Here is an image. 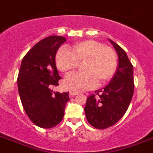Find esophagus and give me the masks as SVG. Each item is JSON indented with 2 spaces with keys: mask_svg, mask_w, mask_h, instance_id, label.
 <instances>
[{
  "mask_svg": "<svg viewBox=\"0 0 153 153\" xmlns=\"http://www.w3.org/2000/svg\"><path fill=\"white\" fill-rule=\"evenodd\" d=\"M78 92L72 91V90H70V91H69V95H70V96H76V95H78Z\"/></svg>",
  "mask_w": 153,
  "mask_h": 153,
  "instance_id": "34e87169",
  "label": "esophagus"
}]
</instances>
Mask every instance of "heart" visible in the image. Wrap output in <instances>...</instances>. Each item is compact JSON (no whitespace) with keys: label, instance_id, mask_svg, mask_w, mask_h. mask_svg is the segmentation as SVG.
<instances>
[{"label":"heart","instance_id":"1","mask_svg":"<svg viewBox=\"0 0 153 153\" xmlns=\"http://www.w3.org/2000/svg\"><path fill=\"white\" fill-rule=\"evenodd\" d=\"M72 52L66 48L57 51L55 63L63 72L75 69L83 61V72L67 75L63 81L66 88L79 92L93 89L98 82L109 81L117 69V60L115 51L96 40L87 39L76 42L72 47Z\"/></svg>","mask_w":153,"mask_h":153}]
</instances>
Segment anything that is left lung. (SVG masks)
<instances>
[{
    "label": "left lung",
    "instance_id": "left-lung-1",
    "mask_svg": "<svg viewBox=\"0 0 153 153\" xmlns=\"http://www.w3.org/2000/svg\"><path fill=\"white\" fill-rule=\"evenodd\" d=\"M118 55V67L114 77L103 89L88 96L84 108L89 123L98 129H105L123 117L134 93L133 66L126 51L108 39ZM100 93V94L98 93Z\"/></svg>",
    "mask_w": 153,
    "mask_h": 153
}]
</instances>
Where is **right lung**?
Returning <instances> with one entry per match:
<instances>
[{
    "label": "right lung",
    "mask_w": 153,
    "mask_h": 153,
    "mask_svg": "<svg viewBox=\"0 0 153 153\" xmlns=\"http://www.w3.org/2000/svg\"><path fill=\"white\" fill-rule=\"evenodd\" d=\"M66 41L50 36L37 42L23 57L18 75L19 96L27 115L37 126L51 128L60 123L69 92L52 90L61 79L55 64L58 48Z\"/></svg>",
    "instance_id": "1"
}]
</instances>
